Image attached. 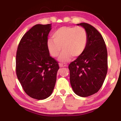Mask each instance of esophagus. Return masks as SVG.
I'll use <instances>...</instances> for the list:
<instances>
[{"instance_id": "obj_1", "label": "esophagus", "mask_w": 121, "mask_h": 121, "mask_svg": "<svg viewBox=\"0 0 121 121\" xmlns=\"http://www.w3.org/2000/svg\"><path fill=\"white\" fill-rule=\"evenodd\" d=\"M59 66L60 67H66L67 65L65 63H59Z\"/></svg>"}]
</instances>
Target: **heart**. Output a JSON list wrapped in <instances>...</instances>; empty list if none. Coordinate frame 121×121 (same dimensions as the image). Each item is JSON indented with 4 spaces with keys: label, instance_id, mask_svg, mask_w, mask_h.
<instances>
[{
    "label": "heart",
    "instance_id": "heart-1",
    "mask_svg": "<svg viewBox=\"0 0 121 121\" xmlns=\"http://www.w3.org/2000/svg\"><path fill=\"white\" fill-rule=\"evenodd\" d=\"M53 39L48 40V49L52 57L59 55L62 49L59 60L69 61L71 57L81 56L86 49L88 34L82 26H63L58 29L52 34Z\"/></svg>",
    "mask_w": 121,
    "mask_h": 121
}]
</instances>
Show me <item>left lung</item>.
<instances>
[{
    "mask_svg": "<svg viewBox=\"0 0 121 121\" xmlns=\"http://www.w3.org/2000/svg\"><path fill=\"white\" fill-rule=\"evenodd\" d=\"M88 34V43L83 54L69 66L70 80L73 91L81 97L97 93L107 75V51L104 38L95 28L89 24H78Z\"/></svg>",
    "mask_w": 121,
    "mask_h": 121,
    "instance_id": "left-lung-1",
    "label": "left lung"
}]
</instances>
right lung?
<instances>
[{"label":"right lung","mask_w":121,"mask_h":121,"mask_svg":"<svg viewBox=\"0 0 121 121\" xmlns=\"http://www.w3.org/2000/svg\"><path fill=\"white\" fill-rule=\"evenodd\" d=\"M51 24H37L22 37L16 55V73L25 93L33 99H44L52 93L59 69L50 56L47 43Z\"/></svg>","instance_id":"right-lung-1"}]
</instances>
